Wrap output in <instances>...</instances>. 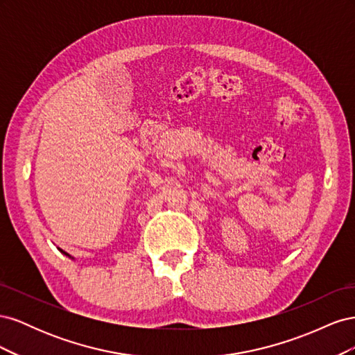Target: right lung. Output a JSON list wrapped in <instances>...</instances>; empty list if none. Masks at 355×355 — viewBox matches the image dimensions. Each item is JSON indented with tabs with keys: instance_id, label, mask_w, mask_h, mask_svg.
<instances>
[{
	"instance_id": "obj_1",
	"label": "right lung",
	"mask_w": 355,
	"mask_h": 355,
	"mask_svg": "<svg viewBox=\"0 0 355 355\" xmlns=\"http://www.w3.org/2000/svg\"><path fill=\"white\" fill-rule=\"evenodd\" d=\"M58 249H59V247H58ZM59 250H60V252H62V253H63V254H65V256H68V257H71V259H72V261H75V257H72V256H71V254H68V253H67V252H63V250H62V249H59Z\"/></svg>"
}]
</instances>
